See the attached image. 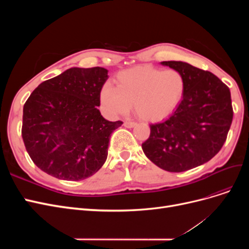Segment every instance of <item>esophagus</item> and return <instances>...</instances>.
<instances>
[{
	"mask_svg": "<svg viewBox=\"0 0 249 249\" xmlns=\"http://www.w3.org/2000/svg\"><path fill=\"white\" fill-rule=\"evenodd\" d=\"M124 125L125 127H133V126L136 125V123H135V122H129V120H126V122H124Z\"/></svg>",
	"mask_w": 249,
	"mask_h": 249,
	"instance_id": "obj_1",
	"label": "esophagus"
}]
</instances>
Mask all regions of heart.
<instances>
[{
	"instance_id": "obj_1",
	"label": "heart",
	"mask_w": 249,
	"mask_h": 249,
	"mask_svg": "<svg viewBox=\"0 0 249 249\" xmlns=\"http://www.w3.org/2000/svg\"><path fill=\"white\" fill-rule=\"evenodd\" d=\"M184 92L185 80L179 71L139 66L119 72L117 86L105 83L101 101L111 115H124L134 106L140 118L157 122L175 111Z\"/></svg>"
}]
</instances>
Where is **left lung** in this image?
<instances>
[{
  "label": "left lung",
  "mask_w": 249,
  "mask_h": 249,
  "mask_svg": "<svg viewBox=\"0 0 249 249\" xmlns=\"http://www.w3.org/2000/svg\"><path fill=\"white\" fill-rule=\"evenodd\" d=\"M182 73L183 99L164 122L152 124L142 143L148 159L166 171L197 167L218 154L232 122L231 91L215 74L182 61H163Z\"/></svg>",
  "instance_id": "left-lung-1"
}]
</instances>
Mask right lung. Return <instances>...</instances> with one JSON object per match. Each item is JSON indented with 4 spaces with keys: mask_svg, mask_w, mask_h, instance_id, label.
I'll use <instances>...</instances> for the list:
<instances>
[{
    "mask_svg": "<svg viewBox=\"0 0 249 249\" xmlns=\"http://www.w3.org/2000/svg\"><path fill=\"white\" fill-rule=\"evenodd\" d=\"M107 79L103 67H72L42 82L29 96L21 136L39 169L76 182L93 176L106 162L111 134L123 124L105 119L97 109Z\"/></svg>",
    "mask_w": 249,
    "mask_h": 249,
    "instance_id": "right-lung-1",
    "label": "right lung"
}]
</instances>
